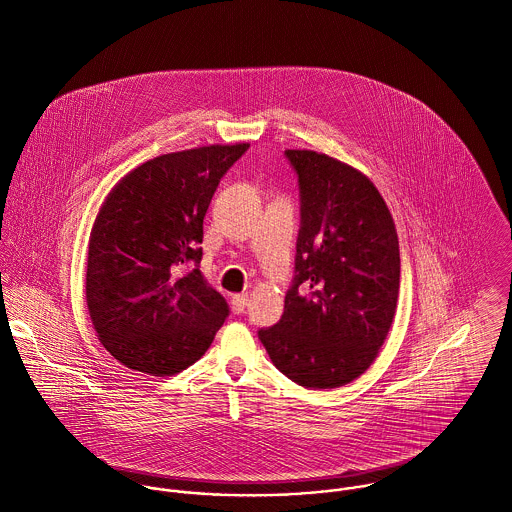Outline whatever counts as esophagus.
I'll return each mask as SVG.
<instances>
[{"instance_id":"34e87169","label":"esophagus","mask_w":512,"mask_h":512,"mask_svg":"<svg viewBox=\"0 0 512 512\" xmlns=\"http://www.w3.org/2000/svg\"><path fill=\"white\" fill-rule=\"evenodd\" d=\"M247 295L245 293H239V295H233L231 297V309H233V313L235 315H241L243 311H245V307H247Z\"/></svg>"}]
</instances>
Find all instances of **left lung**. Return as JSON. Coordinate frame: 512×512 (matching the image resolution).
<instances>
[{"label": "left lung", "instance_id": "obj_1", "mask_svg": "<svg viewBox=\"0 0 512 512\" xmlns=\"http://www.w3.org/2000/svg\"><path fill=\"white\" fill-rule=\"evenodd\" d=\"M301 227L295 275L277 325L259 329L273 365L307 389L355 381L391 329L401 279L399 239L377 187L315 151L287 149Z\"/></svg>", "mask_w": 512, "mask_h": 512}]
</instances>
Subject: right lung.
I'll return each mask as SVG.
<instances>
[{"label": "right lung", "mask_w": 512, "mask_h": 512, "mask_svg": "<svg viewBox=\"0 0 512 512\" xmlns=\"http://www.w3.org/2000/svg\"><path fill=\"white\" fill-rule=\"evenodd\" d=\"M249 143L159 155L107 195L87 251V309L103 347L153 377L193 365L229 305L203 277V217Z\"/></svg>", "instance_id": "1"}]
</instances>
